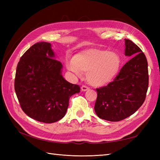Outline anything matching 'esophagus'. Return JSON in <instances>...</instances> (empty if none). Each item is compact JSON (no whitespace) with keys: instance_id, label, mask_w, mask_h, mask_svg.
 <instances>
[{"instance_id":"esophagus-1","label":"esophagus","mask_w":160,"mask_h":160,"mask_svg":"<svg viewBox=\"0 0 160 160\" xmlns=\"http://www.w3.org/2000/svg\"><path fill=\"white\" fill-rule=\"evenodd\" d=\"M89 87H87V86H84V85H83L82 87H81V90H82V91H86L89 90Z\"/></svg>"}]
</instances>
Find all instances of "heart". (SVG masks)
Wrapping results in <instances>:
<instances>
[{"label":"heart","mask_w":160,"mask_h":160,"mask_svg":"<svg viewBox=\"0 0 160 160\" xmlns=\"http://www.w3.org/2000/svg\"><path fill=\"white\" fill-rule=\"evenodd\" d=\"M120 58L117 53L103 49H89L76 54L67 61V69L80 77L87 73L91 85L102 87L111 82L118 74Z\"/></svg>","instance_id":"1"}]
</instances>
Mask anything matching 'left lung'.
Segmentation results:
<instances>
[{
	"label": "left lung",
	"mask_w": 160,
	"mask_h": 160,
	"mask_svg": "<svg viewBox=\"0 0 160 160\" xmlns=\"http://www.w3.org/2000/svg\"><path fill=\"white\" fill-rule=\"evenodd\" d=\"M125 56L132 58L122 68L113 82L96 89L94 109L100 118L118 122L133 114L145 100L148 87L147 58L131 40L124 39Z\"/></svg>",
	"instance_id": "left-lung-1"
}]
</instances>
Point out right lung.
<instances>
[{"label":"right lung","mask_w":160,"mask_h":160,"mask_svg":"<svg viewBox=\"0 0 160 160\" xmlns=\"http://www.w3.org/2000/svg\"><path fill=\"white\" fill-rule=\"evenodd\" d=\"M62 69L49 42L34 44L20 58L14 89L21 108L29 117L53 123L65 115L70 97L80 89L64 79Z\"/></svg>","instance_id":"right-lung-1"}]
</instances>
